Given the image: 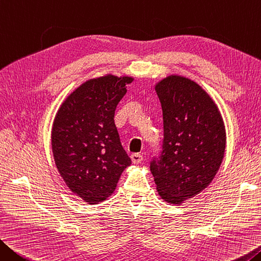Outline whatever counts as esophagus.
Instances as JSON below:
<instances>
[{"label":"esophagus","instance_id":"obj_1","mask_svg":"<svg viewBox=\"0 0 261 261\" xmlns=\"http://www.w3.org/2000/svg\"><path fill=\"white\" fill-rule=\"evenodd\" d=\"M130 160L134 164H139L143 161V157H142V155H141V153H133V155H130Z\"/></svg>","mask_w":261,"mask_h":261}]
</instances>
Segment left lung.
<instances>
[{"label":"left lung","instance_id":"8db88e82","mask_svg":"<svg viewBox=\"0 0 261 261\" xmlns=\"http://www.w3.org/2000/svg\"><path fill=\"white\" fill-rule=\"evenodd\" d=\"M155 90L163 111V143L150 171L161 198L179 204L214 179L224 156L225 128L214 100L193 81L171 75Z\"/></svg>","mask_w":261,"mask_h":261}]
</instances>
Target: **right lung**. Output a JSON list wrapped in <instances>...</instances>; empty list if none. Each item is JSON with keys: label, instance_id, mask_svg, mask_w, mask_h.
Returning <instances> with one entry per match:
<instances>
[{"label": "right lung", "instance_id": "obj_1", "mask_svg": "<svg viewBox=\"0 0 261 261\" xmlns=\"http://www.w3.org/2000/svg\"><path fill=\"white\" fill-rule=\"evenodd\" d=\"M132 81L113 75L89 80L67 97L54 119L55 164L72 193L90 204L108 199L132 164L114 123Z\"/></svg>", "mask_w": 261, "mask_h": 261}]
</instances>
